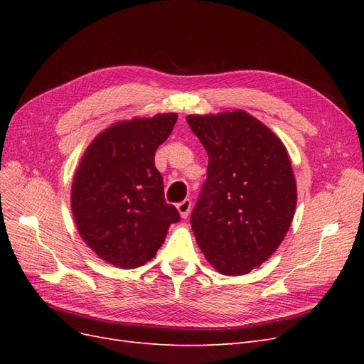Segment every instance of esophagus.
I'll use <instances>...</instances> for the list:
<instances>
[{
	"label": "esophagus",
	"instance_id": "34e87169",
	"mask_svg": "<svg viewBox=\"0 0 364 364\" xmlns=\"http://www.w3.org/2000/svg\"><path fill=\"white\" fill-rule=\"evenodd\" d=\"M191 206H193V203H191V200H190V199H185L183 202L178 203V211H179V214H181V217H182V218H186V217L190 215Z\"/></svg>",
	"mask_w": 364,
	"mask_h": 364
}]
</instances>
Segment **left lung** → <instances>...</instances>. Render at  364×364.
Instances as JSON below:
<instances>
[{
  "instance_id": "8db88e82",
  "label": "left lung",
  "mask_w": 364,
  "mask_h": 364,
  "mask_svg": "<svg viewBox=\"0 0 364 364\" xmlns=\"http://www.w3.org/2000/svg\"><path fill=\"white\" fill-rule=\"evenodd\" d=\"M208 153V178L191 228L211 266L246 274L279 247L293 222L297 190L282 141L246 111L188 115Z\"/></svg>"
}]
</instances>
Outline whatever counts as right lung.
Masks as SVG:
<instances>
[{"label": "right lung", "instance_id": "right-lung-1", "mask_svg": "<svg viewBox=\"0 0 364 364\" xmlns=\"http://www.w3.org/2000/svg\"><path fill=\"white\" fill-rule=\"evenodd\" d=\"M178 114L123 119L98 134L83 153L71 186V211L85 243L119 269L156 255L179 213L165 203L155 151Z\"/></svg>", "mask_w": 364, "mask_h": 364}]
</instances>
